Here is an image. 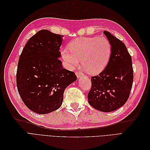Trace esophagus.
Returning a JSON list of instances; mask_svg holds the SVG:
<instances>
[{"mask_svg": "<svg viewBox=\"0 0 150 150\" xmlns=\"http://www.w3.org/2000/svg\"><path fill=\"white\" fill-rule=\"evenodd\" d=\"M76 76H77V77H78V78H80L81 76H84V74L83 73V72H81L80 71H76Z\"/></svg>", "mask_w": 150, "mask_h": 150, "instance_id": "1", "label": "esophagus"}]
</instances>
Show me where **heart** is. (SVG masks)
<instances>
[{"label": "heart", "mask_w": 150, "mask_h": 150, "mask_svg": "<svg viewBox=\"0 0 150 150\" xmlns=\"http://www.w3.org/2000/svg\"><path fill=\"white\" fill-rule=\"evenodd\" d=\"M69 49L61 51L62 59L69 69H73L80 59L90 74H98L108 64L112 55V44L105 37L79 38L68 45Z\"/></svg>", "instance_id": "heart-1"}]
</instances>
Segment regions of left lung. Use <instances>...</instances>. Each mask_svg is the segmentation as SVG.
Masks as SVG:
<instances>
[{
	"mask_svg": "<svg viewBox=\"0 0 150 150\" xmlns=\"http://www.w3.org/2000/svg\"><path fill=\"white\" fill-rule=\"evenodd\" d=\"M103 33L112 44V55L105 69L91 77L88 99L96 110L110 112L123 106L129 98L133 69L131 56L125 44L108 31Z\"/></svg>",
	"mask_w": 150,
	"mask_h": 150,
	"instance_id": "left-lung-1",
	"label": "left lung"
}]
</instances>
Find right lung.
I'll return each instance as SVG.
<instances>
[{"instance_id": "obj_1", "label": "right lung", "mask_w": 150, "mask_h": 150, "mask_svg": "<svg viewBox=\"0 0 150 150\" xmlns=\"http://www.w3.org/2000/svg\"><path fill=\"white\" fill-rule=\"evenodd\" d=\"M60 34L42 29L29 39L18 62L16 83L22 101L29 110L47 114L59 108L65 89L77 79L64 69L59 47Z\"/></svg>"}]
</instances>
